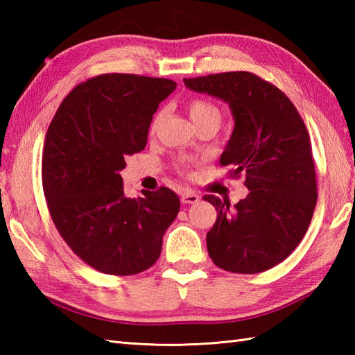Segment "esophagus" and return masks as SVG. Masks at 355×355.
Here are the masks:
<instances>
[{"mask_svg":"<svg viewBox=\"0 0 355 355\" xmlns=\"http://www.w3.org/2000/svg\"><path fill=\"white\" fill-rule=\"evenodd\" d=\"M200 201V197L192 191H184L182 193V202L183 205H195V202Z\"/></svg>","mask_w":355,"mask_h":355,"instance_id":"1","label":"esophagus"}]
</instances>
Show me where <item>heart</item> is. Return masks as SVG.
Here are the masks:
<instances>
[{"instance_id": "obj_1", "label": "heart", "mask_w": 355, "mask_h": 355, "mask_svg": "<svg viewBox=\"0 0 355 355\" xmlns=\"http://www.w3.org/2000/svg\"><path fill=\"white\" fill-rule=\"evenodd\" d=\"M187 112H189L192 122L197 128L207 122H215L218 125L221 122V110L218 108L214 102L201 99V97H193V99L187 102ZM163 117H164V111L160 110L155 112L153 120H150L149 123V135H155L157 131L160 130ZM193 163L197 162L189 160V158H178L175 162V168L182 173H187Z\"/></svg>"}]
</instances>
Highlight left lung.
<instances>
[{
  "mask_svg": "<svg viewBox=\"0 0 355 355\" xmlns=\"http://www.w3.org/2000/svg\"><path fill=\"white\" fill-rule=\"evenodd\" d=\"M184 85L229 103L235 130L220 163L232 166L230 177L244 175L250 191L233 207L215 195L202 197L216 209L209 256L230 273L273 268L302 241L318 202L304 120L281 89L250 71L186 78Z\"/></svg>",
  "mask_w": 355,
  "mask_h": 355,
  "instance_id": "obj_1",
  "label": "left lung"
}]
</instances>
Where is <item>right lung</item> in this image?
<instances>
[{
	"mask_svg": "<svg viewBox=\"0 0 355 355\" xmlns=\"http://www.w3.org/2000/svg\"><path fill=\"white\" fill-rule=\"evenodd\" d=\"M177 84L128 73L80 82L59 105L45 134L42 189L59 235L105 275L131 276L160 258L163 235L180 210L160 187L128 198L120 171L145 149L158 103Z\"/></svg>",
	"mask_w": 355,
	"mask_h": 355,
	"instance_id": "add662e5",
	"label": "right lung"
}]
</instances>
